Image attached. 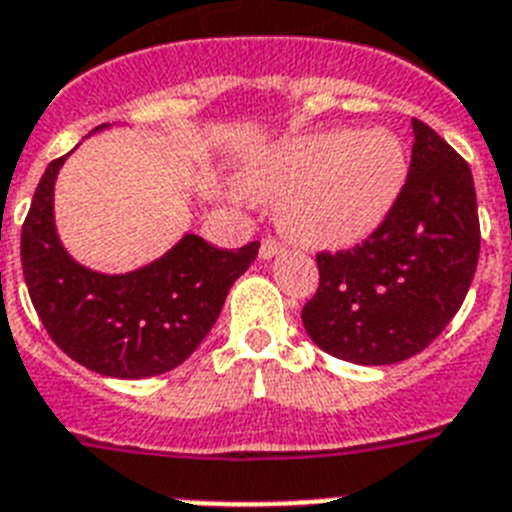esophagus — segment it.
Here are the masks:
<instances>
[{
    "label": "esophagus",
    "mask_w": 512,
    "mask_h": 512,
    "mask_svg": "<svg viewBox=\"0 0 512 512\" xmlns=\"http://www.w3.org/2000/svg\"><path fill=\"white\" fill-rule=\"evenodd\" d=\"M278 252H283V244L278 242V239H275V237H265V239H262V244H260V257H262V260H273V257L278 255Z\"/></svg>",
    "instance_id": "obj_1"
}]
</instances>
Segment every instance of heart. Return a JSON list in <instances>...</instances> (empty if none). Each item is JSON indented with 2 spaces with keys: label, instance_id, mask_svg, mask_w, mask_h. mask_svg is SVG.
Returning a JSON list of instances; mask_svg holds the SVG:
<instances>
[{
  "label": "heart",
  "instance_id": "heart-1",
  "mask_svg": "<svg viewBox=\"0 0 512 512\" xmlns=\"http://www.w3.org/2000/svg\"><path fill=\"white\" fill-rule=\"evenodd\" d=\"M407 180L402 141L386 128L291 136L244 164L239 188L255 201L281 198L293 239L317 247L361 242L397 203Z\"/></svg>",
  "mask_w": 512,
  "mask_h": 512
}]
</instances>
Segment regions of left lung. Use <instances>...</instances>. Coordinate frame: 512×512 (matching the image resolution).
I'll return each mask as SVG.
<instances>
[{
    "instance_id": "obj_1",
    "label": "left lung",
    "mask_w": 512,
    "mask_h": 512,
    "mask_svg": "<svg viewBox=\"0 0 512 512\" xmlns=\"http://www.w3.org/2000/svg\"><path fill=\"white\" fill-rule=\"evenodd\" d=\"M412 162L397 203L353 250L319 252V288L301 309L324 353L389 366L425 350L456 317L479 260L469 164L412 118Z\"/></svg>"
}]
</instances>
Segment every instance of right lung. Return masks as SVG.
<instances>
[{"instance_id":"1","label":"right lung","mask_w":512,"mask_h":512,"mask_svg":"<svg viewBox=\"0 0 512 512\" xmlns=\"http://www.w3.org/2000/svg\"><path fill=\"white\" fill-rule=\"evenodd\" d=\"M102 128L108 123L95 131ZM66 157L46 167L22 224L20 257L30 301L51 340L79 366L113 379L172 371L211 332L226 293L255 262L260 242L234 252L185 234L159 260L131 273L84 268L64 250L53 221V185Z\"/></svg>"}]
</instances>
